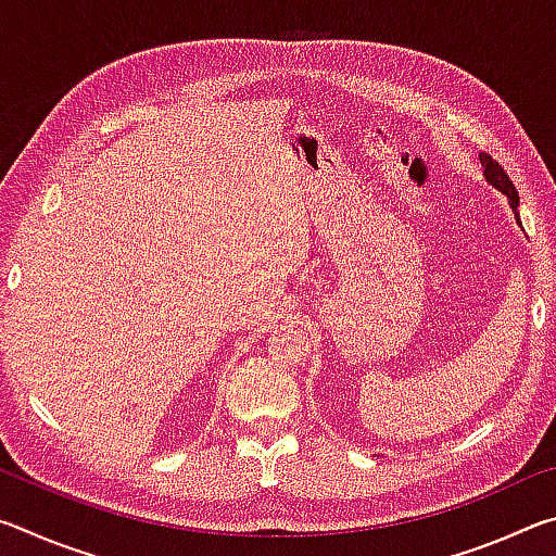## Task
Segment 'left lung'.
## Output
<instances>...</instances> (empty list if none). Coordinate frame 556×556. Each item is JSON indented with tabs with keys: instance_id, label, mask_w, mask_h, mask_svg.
<instances>
[{
	"instance_id": "obj_1",
	"label": "left lung",
	"mask_w": 556,
	"mask_h": 556,
	"mask_svg": "<svg viewBox=\"0 0 556 556\" xmlns=\"http://www.w3.org/2000/svg\"><path fill=\"white\" fill-rule=\"evenodd\" d=\"M481 166H483L485 181L491 184L493 188H497V191H501L503 195H507V203H510V208H513L515 218H517V225H522L520 223V213H517V205H520V195H517L513 181H510V178H507L505 168L497 164L491 154H485V152L481 154Z\"/></svg>"
}]
</instances>
